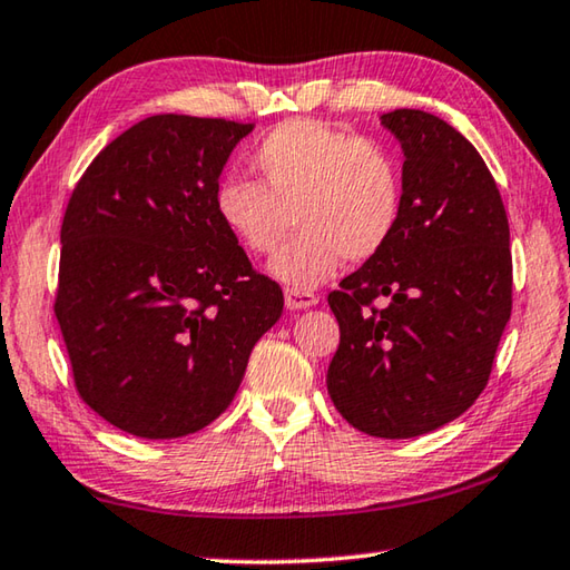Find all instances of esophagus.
<instances>
[{"mask_svg":"<svg viewBox=\"0 0 570 570\" xmlns=\"http://www.w3.org/2000/svg\"><path fill=\"white\" fill-rule=\"evenodd\" d=\"M284 302H286V308H308L320 304V296L314 292H306V288H286Z\"/></svg>","mask_w":570,"mask_h":570,"instance_id":"1","label":"esophagus"}]
</instances>
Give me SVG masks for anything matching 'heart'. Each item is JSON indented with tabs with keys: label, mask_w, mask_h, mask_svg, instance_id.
<instances>
[{
	"label": "heart",
	"mask_w": 570,
	"mask_h": 570,
	"mask_svg": "<svg viewBox=\"0 0 570 570\" xmlns=\"http://www.w3.org/2000/svg\"><path fill=\"white\" fill-rule=\"evenodd\" d=\"M264 183L226 176L216 188L224 226L254 256L282 246L292 216L298 236L274 258L272 274L292 288H314L346 262L377 258L402 218V170L377 140L294 118L254 150Z\"/></svg>",
	"instance_id": "obj_1"
}]
</instances>
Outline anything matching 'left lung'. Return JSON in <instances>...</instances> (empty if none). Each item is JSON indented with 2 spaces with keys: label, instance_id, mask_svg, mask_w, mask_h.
Masks as SVG:
<instances>
[{
  "label": "left lung",
  "instance_id": "1",
  "mask_svg": "<svg viewBox=\"0 0 570 570\" xmlns=\"http://www.w3.org/2000/svg\"><path fill=\"white\" fill-rule=\"evenodd\" d=\"M382 125L400 140L402 218L377 258L330 294L340 350L326 390L372 438L407 440L460 417L485 390L513 308L503 198L468 138L424 110Z\"/></svg>",
  "mask_w": 570,
  "mask_h": 570
}]
</instances>
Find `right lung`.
Segmentation results:
<instances>
[{"instance_id":"add662e5","label":"right lung","mask_w":570,"mask_h":570,"mask_svg":"<svg viewBox=\"0 0 570 570\" xmlns=\"http://www.w3.org/2000/svg\"><path fill=\"white\" fill-rule=\"evenodd\" d=\"M250 130L153 115L100 150L67 204L55 316L75 387L135 438L214 422L282 316V286L216 210L220 170Z\"/></svg>"}]
</instances>
